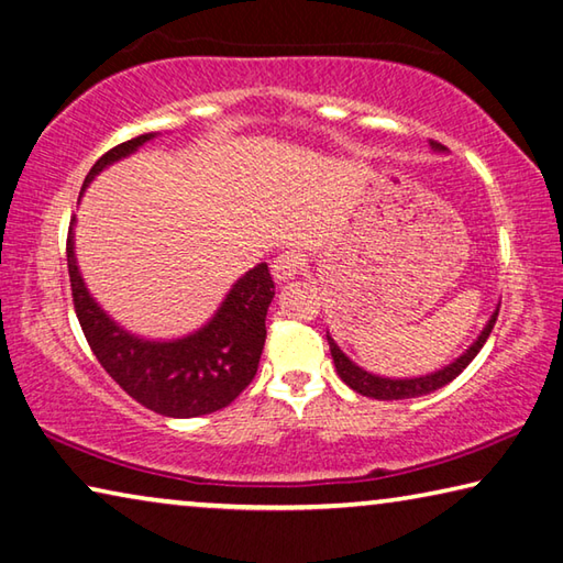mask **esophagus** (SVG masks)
I'll list each match as a JSON object with an SVG mask.
<instances>
[{
	"instance_id": "1",
	"label": "esophagus",
	"mask_w": 563,
	"mask_h": 563,
	"mask_svg": "<svg viewBox=\"0 0 563 563\" xmlns=\"http://www.w3.org/2000/svg\"><path fill=\"white\" fill-rule=\"evenodd\" d=\"M303 269V256L299 252H282L274 256V264H272V274L276 282H289Z\"/></svg>"
}]
</instances>
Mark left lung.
Segmentation results:
<instances>
[{
	"mask_svg": "<svg viewBox=\"0 0 563 563\" xmlns=\"http://www.w3.org/2000/svg\"><path fill=\"white\" fill-rule=\"evenodd\" d=\"M430 145L435 147V151H445V145H440L435 141H432ZM497 313H499V309L492 313L489 321H487V327L482 329L477 341L472 343V346L465 353H462L457 361H452L450 366H445L442 371L428 373V376H420V378H383V376H373V373L358 368L356 363H353L346 356V353H343L336 346V341L329 336V331H327V339H329V349H331L333 363H336V373H339L341 380L346 383L349 388L361 393V396L376 398V400H406V398L428 396V393L438 390L442 386H448L450 380H455L460 373L470 366L472 358L477 356L479 349L485 346V341L489 339V333H492V329H495V323H497Z\"/></svg>",
	"mask_w": 563,
	"mask_h": 563,
	"instance_id": "obj_1",
	"label": "left lung"
}]
</instances>
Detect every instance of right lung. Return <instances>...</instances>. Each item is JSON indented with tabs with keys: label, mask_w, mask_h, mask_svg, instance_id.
<instances>
[{
	"label": "right lung",
	"mask_w": 563,
	"mask_h": 563,
	"mask_svg": "<svg viewBox=\"0 0 563 563\" xmlns=\"http://www.w3.org/2000/svg\"><path fill=\"white\" fill-rule=\"evenodd\" d=\"M155 133L137 135L101 155L88 183L121 157L135 153ZM66 262L78 323L93 356L128 396L165 418H197L222 410L250 386L266 339V309L274 299L269 266L256 264L227 294L202 329L175 341H143L123 331L98 307L74 256V220L68 227Z\"/></svg>",
	"instance_id": "1"
}]
</instances>
